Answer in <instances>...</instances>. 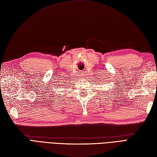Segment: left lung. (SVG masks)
<instances>
[{
  "label": "left lung",
  "mask_w": 157,
  "mask_h": 157,
  "mask_svg": "<svg viewBox=\"0 0 157 157\" xmlns=\"http://www.w3.org/2000/svg\"><path fill=\"white\" fill-rule=\"evenodd\" d=\"M104 93H105V92H104Z\"/></svg>",
  "instance_id": "left-lung-1"
}]
</instances>
